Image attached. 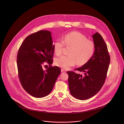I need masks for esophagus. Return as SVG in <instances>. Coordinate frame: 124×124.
Wrapping results in <instances>:
<instances>
[{"label": "esophagus", "mask_w": 124, "mask_h": 124, "mask_svg": "<svg viewBox=\"0 0 124 124\" xmlns=\"http://www.w3.org/2000/svg\"><path fill=\"white\" fill-rule=\"evenodd\" d=\"M61 72L62 73H66V70H64V69H61Z\"/></svg>", "instance_id": "1"}]
</instances>
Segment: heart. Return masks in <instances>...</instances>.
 I'll list each match as a JSON object with an SVG mask.
<instances>
[{
    "label": "heart",
    "instance_id": "obj_1",
    "mask_svg": "<svg viewBox=\"0 0 124 124\" xmlns=\"http://www.w3.org/2000/svg\"><path fill=\"white\" fill-rule=\"evenodd\" d=\"M63 41L57 39L53 43L54 51L57 55L62 54L64 44L67 46L71 47L69 55H62L55 59V65L62 68L68 69L75 66L76 63L79 65H84L94 54L95 46L94 42L87 40L84 35L78 32H72L65 34Z\"/></svg>",
    "mask_w": 124,
    "mask_h": 124
}]
</instances>
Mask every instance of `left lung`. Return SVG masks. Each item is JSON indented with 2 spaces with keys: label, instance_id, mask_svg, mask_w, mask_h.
Listing matches in <instances>:
<instances>
[{
  "label": "left lung",
  "instance_id": "left-lung-1",
  "mask_svg": "<svg viewBox=\"0 0 124 124\" xmlns=\"http://www.w3.org/2000/svg\"><path fill=\"white\" fill-rule=\"evenodd\" d=\"M95 52L92 58L82 67L75 69L84 76L68 71L70 93L75 98L85 100L96 95L103 86L110 61L108 47L101 35H92Z\"/></svg>",
  "mask_w": 124,
  "mask_h": 124
}]
</instances>
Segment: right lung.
<instances>
[{"label":"right lung","instance_id":"right-lung-1","mask_svg":"<svg viewBox=\"0 0 124 124\" xmlns=\"http://www.w3.org/2000/svg\"><path fill=\"white\" fill-rule=\"evenodd\" d=\"M51 32L40 30L28 36L17 54L20 81L23 89L35 98H43L52 91L61 73L57 66H50L54 53ZM46 62L49 67L44 70Z\"/></svg>","mask_w":124,"mask_h":124}]
</instances>
